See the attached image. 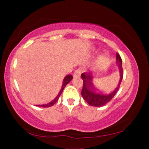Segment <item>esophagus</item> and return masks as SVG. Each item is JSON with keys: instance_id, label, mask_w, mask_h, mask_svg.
<instances>
[{"instance_id": "34e87169", "label": "esophagus", "mask_w": 149, "mask_h": 149, "mask_svg": "<svg viewBox=\"0 0 149 149\" xmlns=\"http://www.w3.org/2000/svg\"><path fill=\"white\" fill-rule=\"evenodd\" d=\"M81 72H82V70L81 68H79V69L76 70L74 72V77H79L80 75H81Z\"/></svg>"}]
</instances>
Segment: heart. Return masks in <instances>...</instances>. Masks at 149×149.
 Instances as JSON below:
<instances>
[{
    "mask_svg": "<svg viewBox=\"0 0 149 149\" xmlns=\"http://www.w3.org/2000/svg\"><path fill=\"white\" fill-rule=\"evenodd\" d=\"M107 56H105L102 57V58L101 59V61H100V64L101 65H105L106 62H107Z\"/></svg>",
    "mask_w": 149,
    "mask_h": 149,
    "instance_id": "heart-1",
    "label": "heart"
}]
</instances>
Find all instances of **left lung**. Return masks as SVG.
Listing matches in <instances>:
<instances>
[{"label": "left lung", "instance_id": "8db88e82", "mask_svg": "<svg viewBox=\"0 0 149 149\" xmlns=\"http://www.w3.org/2000/svg\"><path fill=\"white\" fill-rule=\"evenodd\" d=\"M117 62L119 66L120 70V75L121 78L119 85L115 90L112 92L109 95H103L100 93H96L95 92L93 91V85H92V76L90 74H87V73H83L81 74V77L83 79V88L81 90V95L85 101L88 103L89 105L94 106V107H102V106L107 104V103L112 100L114 97V96L116 94L117 91L119 90L120 84L121 83V80L123 78V69H122V60L120 55L117 53Z\"/></svg>", "mask_w": 149, "mask_h": 149}]
</instances>
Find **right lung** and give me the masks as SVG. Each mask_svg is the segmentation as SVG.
Instances as JSON below:
<instances>
[{"instance_id": "1", "label": "right lung", "mask_w": 149, "mask_h": 149, "mask_svg": "<svg viewBox=\"0 0 149 149\" xmlns=\"http://www.w3.org/2000/svg\"><path fill=\"white\" fill-rule=\"evenodd\" d=\"M72 78H73V76H72V75H68L67 76H65L64 79H63V85H62V89H61V90H60V93H59L58 96L56 97L55 99H54V100L53 101H52L51 102L47 103V104H44V105H36V106H38V107H51V106L54 105L56 102H57V101L58 100V99H59V97H60V96L61 94H62V91H63V89H64V87H65L66 85L70 83V81H71V80L72 79Z\"/></svg>"}]
</instances>
